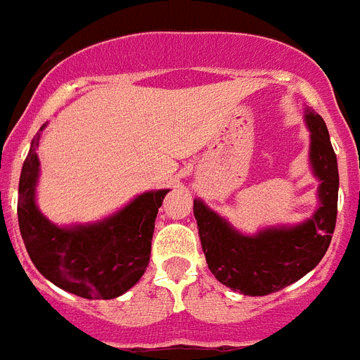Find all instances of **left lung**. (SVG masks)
Here are the masks:
<instances>
[{"label":"left lung","instance_id":"left-lung-1","mask_svg":"<svg viewBox=\"0 0 360 360\" xmlns=\"http://www.w3.org/2000/svg\"><path fill=\"white\" fill-rule=\"evenodd\" d=\"M304 124L310 131L311 174L319 180V207L310 218L295 225H272L256 234H245L202 198L195 200L193 212L209 270L231 290L243 295L281 290L316 269L328 250L339 196L337 157L323 117L304 108Z\"/></svg>","mask_w":360,"mask_h":360}]
</instances>
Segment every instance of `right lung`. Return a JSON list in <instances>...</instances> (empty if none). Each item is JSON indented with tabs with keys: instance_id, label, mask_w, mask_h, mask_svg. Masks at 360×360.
I'll return each mask as SVG.
<instances>
[{
	"instance_id": "right-lung-1",
	"label": "right lung",
	"mask_w": 360,
	"mask_h": 360,
	"mask_svg": "<svg viewBox=\"0 0 360 360\" xmlns=\"http://www.w3.org/2000/svg\"><path fill=\"white\" fill-rule=\"evenodd\" d=\"M46 126V124H44ZM19 178V231L32 263L56 287L84 299H115L135 287L148 269L155 219L169 189L146 191L106 218L57 225L37 205L41 131Z\"/></svg>"
}]
</instances>
